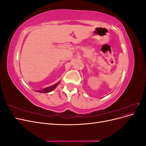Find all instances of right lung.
Wrapping results in <instances>:
<instances>
[{
    "label": "right lung",
    "instance_id": "1",
    "mask_svg": "<svg viewBox=\"0 0 146 146\" xmlns=\"http://www.w3.org/2000/svg\"><path fill=\"white\" fill-rule=\"evenodd\" d=\"M59 84V82L58 83H56L55 84V85H52L51 86H49V87H47V88H44V89H43L42 90H39V91H37V92H41V93H47V92H49L52 91L54 90L55 88L58 86V85Z\"/></svg>",
    "mask_w": 146,
    "mask_h": 146
}]
</instances>
